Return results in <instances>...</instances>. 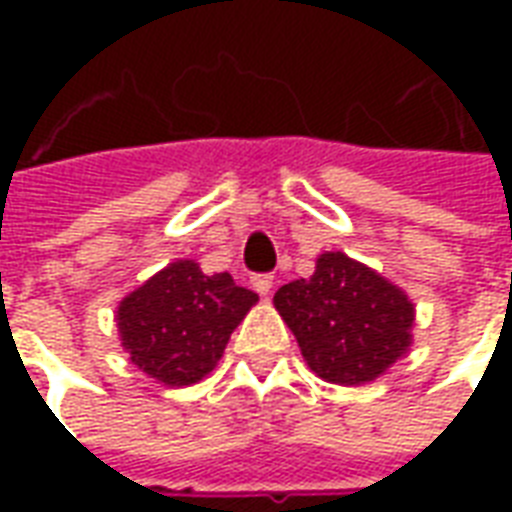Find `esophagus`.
Returning <instances> with one entry per match:
<instances>
[{"instance_id":"1","label":"esophagus","mask_w":512,"mask_h":512,"mask_svg":"<svg viewBox=\"0 0 512 512\" xmlns=\"http://www.w3.org/2000/svg\"><path fill=\"white\" fill-rule=\"evenodd\" d=\"M252 288H255L260 296H266L268 290L274 288V277H271V274H255V277H252Z\"/></svg>"}]
</instances>
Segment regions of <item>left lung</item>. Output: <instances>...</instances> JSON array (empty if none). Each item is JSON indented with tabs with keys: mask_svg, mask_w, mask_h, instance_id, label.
I'll list each match as a JSON object with an SVG mask.
<instances>
[{
	"mask_svg": "<svg viewBox=\"0 0 512 512\" xmlns=\"http://www.w3.org/2000/svg\"><path fill=\"white\" fill-rule=\"evenodd\" d=\"M310 370L332 384L373 381L411 343L414 304L376 271L343 252H326L310 279L274 296Z\"/></svg>",
	"mask_w": 512,
	"mask_h": 512,
	"instance_id": "obj_1",
	"label": "left lung"
}]
</instances>
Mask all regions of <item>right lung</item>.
Masks as SVG:
<instances>
[{"instance_id":"obj_1","label":"right lung","mask_w":512,"mask_h":512,"mask_svg":"<svg viewBox=\"0 0 512 512\" xmlns=\"http://www.w3.org/2000/svg\"><path fill=\"white\" fill-rule=\"evenodd\" d=\"M257 293L230 274H202L197 263H169L120 301L117 329L142 373L167 386L197 384L222 359Z\"/></svg>"}]
</instances>
